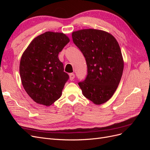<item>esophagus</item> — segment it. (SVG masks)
Returning <instances> with one entry per match:
<instances>
[{"label": "esophagus", "mask_w": 150, "mask_h": 150, "mask_svg": "<svg viewBox=\"0 0 150 150\" xmlns=\"http://www.w3.org/2000/svg\"><path fill=\"white\" fill-rule=\"evenodd\" d=\"M74 78H75L74 74H73V73L69 74V79H70L71 81H73V79H74Z\"/></svg>", "instance_id": "1"}]
</instances>
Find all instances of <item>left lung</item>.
<instances>
[{
  "label": "left lung",
  "instance_id": "obj_1",
  "mask_svg": "<svg viewBox=\"0 0 150 150\" xmlns=\"http://www.w3.org/2000/svg\"><path fill=\"white\" fill-rule=\"evenodd\" d=\"M88 67L86 79L78 83L84 96L96 104L106 103L119 85L124 62L118 43L105 31L83 29L72 34Z\"/></svg>",
  "mask_w": 150,
  "mask_h": 150
}]
</instances>
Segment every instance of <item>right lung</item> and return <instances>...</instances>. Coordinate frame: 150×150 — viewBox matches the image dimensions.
Segmentation results:
<instances>
[{
  "label": "right lung",
  "instance_id": "obj_1",
  "mask_svg": "<svg viewBox=\"0 0 150 150\" xmlns=\"http://www.w3.org/2000/svg\"><path fill=\"white\" fill-rule=\"evenodd\" d=\"M69 39L63 33L46 32L35 38L22 54L20 76L25 91L38 104L50 106L61 96L69 77L58 54Z\"/></svg>",
  "mask_w": 150,
  "mask_h": 150
}]
</instances>
